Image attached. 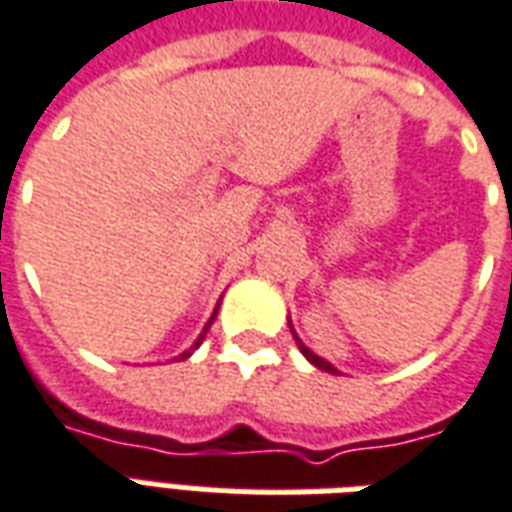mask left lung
<instances>
[{
  "mask_svg": "<svg viewBox=\"0 0 512 512\" xmlns=\"http://www.w3.org/2000/svg\"><path fill=\"white\" fill-rule=\"evenodd\" d=\"M290 323V321H288ZM290 332H293V326H290ZM293 340H296V345H299V351L304 356H307V362H310V365H315L318 367V370H323V373H340V370H337V367L332 365V362H326V359H323V356H318L315 354V351H310V348H307V345L301 343V337L296 332H293Z\"/></svg>",
  "mask_w": 512,
  "mask_h": 512,
  "instance_id": "1",
  "label": "left lung"
}]
</instances>
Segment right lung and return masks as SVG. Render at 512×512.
I'll return each instance as SVG.
<instances>
[{
	"label": "right lung",
	"instance_id": "obj_1",
	"mask_svg": "<svg viewBox=\"0 0 512 512\" xmlns=\"http://www.w3.org/2000/svg\"><path fill=\"white\" fill-rule=\"evenodd\" d=\"M216 312H219V307H216V310H213L211 321L205 323V329H202V332H200V337H197V340H194V345H191V348H186V351H183V354H180V356H175V359H172V362H183V359H189V356L194 354V351H197V348H200V345H202V340H205V332H208V326H211V323H213V318H216Z\"/></svg>",
	"mask_w": 512,
	"mask_h": 512
}]
</instances>
